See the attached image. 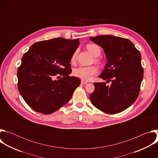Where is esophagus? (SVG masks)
<instances>
[{"instance_id": "1", "label": "esophagus", "mask_w": 158, "mask_h": 158, "mask_svg": "<svg viewBox=\"0 0 158 158\" xmlns=\"http://www.w3.org/2000/svg\"><path fill=\"white\" fill-rule=\"evenodd\" d=\"M81 84H86L87 83V81H83V80H81Z\"/></svg>"}]
</instances>
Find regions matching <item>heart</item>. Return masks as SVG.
<instances>
[{
    "mask_svg": "<svg viewBox=\"0 0 158 158\" xmlns=\"http://www.w3.org/2000/svg\"><path fill=\"white\" fill-rule=\"evenodd\" d=\"M87 51L93 56L98 57L101 54L100 48L94 44H89L87 46ZM75 59V55L73 56L72 60ZM98 73V69L95 66H79L73 71L74 75L84 81L91 80L93 77Z\"/></svg>",
    "mask_w": 158,
    "mask_h": 158,
    "instance_id": "obj_1",
    "label": "heart"
}]
</instances>
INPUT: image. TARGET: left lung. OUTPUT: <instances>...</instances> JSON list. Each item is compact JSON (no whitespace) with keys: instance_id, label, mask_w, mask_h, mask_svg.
Wrapping results in <instances>:
<instances>
[{"instance_id":"1","label":"left lung","mask_w":158,"mask_h":158,"mask_svg":"<svg viewBox=\"0 0 158 158\" xmlns=\"http://www.w3.org/2000/svg\"><path fill=\"white\" fill-rule=\"evenodd\" d=\"M104 50L107 62L99 77L106 82H94L89 96L92 104L107 114H114L128 108L138 97L143 78L141 56L129 40L111 35L89 39Z\"/></svg>"}]
</instances>
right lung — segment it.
<instances>
[{"label": "right lung", "mask_w": 158, "mask_h": 158, "mask_svg": "<svg viewBox=\"0 0 158 158\" xmlns=\"http://www.w3.org/2000/svg\"><path fill=\"white\" fill-rule=\"evenodd\" d=\"M79 45L78 39L62 37L34 44L22 58L17 70L18 89L34 110L51 114L67 104L80 79L69 76V62ZM60 77L55 80V77Z\"/></svg>", "instance_id": "1"}]
</instances>
